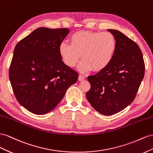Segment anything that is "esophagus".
Wrapping results in <instances>:
<instances>
[{"instance_id": "esophagus-1", "label": "esophagus", "mask_w": 153, "mask_h": 153, "mask_svg": "<svg viewBox=\"0 0 153 153\" xmlns=\"http://www.w3.org/2000/svg\"><path fill=\"white\" fill-rule=\"evenodd\" d=\"M85 76H81V75H79V78H78V80H79V81H83L85 79Z\"/></svg>"}]
</instances>
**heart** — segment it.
<instances>
[{
    "mask_svg": "<svg viewBox=\"0 0 153 153\" xmlns=\"http://www.w3.org/2000/svg\"><path fill=\"white\" fill-rule=\"evenodd\" d=\"M116 47L115 38L111 33L78 31L70 38V44L61 43L59 52L69 67L76 66L81 54L82 59L78 70L85 73L92 68L98 71L108 66L115 55Z\"/></svg>",
    "mask_w": 153,
    "mask_h": 153,
    "instance_id": "b5f03b06",
    "label": "heart"
}]
</instances>
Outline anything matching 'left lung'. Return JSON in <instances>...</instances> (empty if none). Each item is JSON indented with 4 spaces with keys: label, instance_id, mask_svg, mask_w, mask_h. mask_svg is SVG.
Wrapping results in <instances>:
<instances>
[{
    "label": "left lung",
    "instance_id": "1",
    "mask_svg": "<svg viewBox=\"0 0 153 153\" xmlns=\"http://www.w3.org/2000/svg\"><path fill=\"white\" fill-rule=\"evenodd\" d=\"M108 30L115 38V55L108 66L88 77L91 88L86 92L91 106L104 115L119 113L133 101L145 73L137 43L119 30Z\"/></svg>",
    "mask_w": 153,
    "mask_h": 153
}]
</instances>
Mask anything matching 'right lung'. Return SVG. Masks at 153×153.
<instances>
[{
  "label": "right lung",
  "mask_w": 153,
  "mask_h": 153,
  "mask_svg": "<svg viewBox=\"0 0 153 153\" xmlns=\"http://www.w3.org/2000/svg\"><path fill=\"white\" fill-rule=\"evenodd\" d=\"M68 29L40 27L17 43L9 77L17 101L36 115L50 112L79 74L65 65L59 46Z\"/></svg>",
  "instance_id": "right-lung-1"
}]
</instances>
